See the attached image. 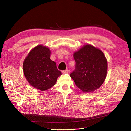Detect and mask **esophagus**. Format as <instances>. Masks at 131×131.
<instances>
[{
	"instance_id": "34e87169",
	"label": "esophagus",
	"mask_w": 131,
	"mask_h": 131,
	"mask_svg": "<svg viewBox=\"0 0 131 131\" xmlns=\"http://www.w3.org/2000/svg\"><path fill=\"white\" fill-rule=\"evenodd\" d=\"M69 73V70L68 69H66L62 71V73L63 74H68Z\"/></svg>"
}]
</instances>
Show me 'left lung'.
<instances>
[{
	"instance_id": "1",
	"label": "left lung",
	"mask_w": 131,
	"mask_h": 131,
	"mask_svg": "<svg viewBox=\"0 0 131 131\" xmlns=\"http://www.w3.org/2000/svg\"><path fill=\"white\" fill-rule=\"evenodd\" d=\"M75 68L70 74L75 85L84 92H92L104 82L106 77L107 60L100 49L85 45L74 53Z\"/></svg>"
}]
</instances>
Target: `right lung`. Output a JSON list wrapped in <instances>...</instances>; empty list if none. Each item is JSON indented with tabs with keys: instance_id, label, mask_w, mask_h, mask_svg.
Segmentation results:
<instances>
[{
	"instance_id": "obj_1",
	"label": "right lung",
	"mask_w": 131,
	"mask_h": 131,
	"mask_svg": "<svg viewBox=\"0 0 131 131\" xmlns=\"http://www.w3.org/2000/svg\"><path fill=\"white\" fill-rule=\"evenodd\" d=\"M50 54L49 48L39 45L30 51L23 62V73L27 81L41 91L52 88L62 75L56 63L50 59Z\"/></svg>"
}]
</instances>
